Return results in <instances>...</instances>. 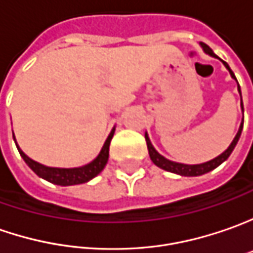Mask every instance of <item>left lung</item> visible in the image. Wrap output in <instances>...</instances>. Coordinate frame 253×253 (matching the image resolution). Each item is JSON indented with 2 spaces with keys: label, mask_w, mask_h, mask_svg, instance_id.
I'll list each match as a JSON object with an SVG mask.
<instances>
[{
  "label": "left lung",
  "mask_w": 253,
  "mask_h": 253,
  "mask_svg": "<svg viewBox=\"0 0 253 253\" xmlns=\"http://www.w3.org/2000/svg\"><path fill=\"white\" fill-rule=\"evenodd\" d=\"M202 47L205 50L207 54H210V56L217 57L213 53V50L209 47L207 44L205 43H202ZM224 63V61H222ZM224 66L227 67V70L230 71L231 77L234 78V80H237L235 78V75L234 73L231 71V68L228 67L227 63H224ZM238 91L241 93L240 89V85H238ZM241 106H242V110H244V105L241 103ZM242 127H244V120H242V123H241L240 130H238V133L235 135V138L232 140V143L231 145L221 154V155H218L217 158H214L211 161L205 162V164H199V165H186V164H179V162H173L169 161V160H167V158H164L161 154H158L155 151V148L153 147V144L150 141V138H148V135L145 134V141H147V148H148V154H150V158H151V161L157 165V167H160L161 169L168 170V172H172V173H178V175H182V176H199V175H203V173H207V172H210V170H213L214 168H217L218 165H221L222 162L225 161L228 157L232 153V150L235 148V145L238 143V140H240L241 137V131H242Z\"/></svg>",
  "instance_id": "1"
}]
</instances>
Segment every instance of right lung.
I'll list each match as a JSON object with an SVG mask.
<instances>
[{
  "label": "right lung",
  "instance_id": "add662e5",
  "mask_svg": "<svg viewBox=\"0 0 253 253\" xmlns=\"http://www.w3.org/2000/svg\"><path fill=\"white\" fill-rule=\"evenodd\" d=\"M113 133H115V128L110 131L109 137L106 138V141L103 144L99 155L93 161L89 162L88 165H84L80 168H50V167H44L39 162L31 160L21 148H18V150H19V154L23 158V161L26 162L29 165V168L40 178L46 179L48 182H51L54 185H60V186L80 185V183H85V182L91 180L92 178H95L100 170L105 168L108 158H109V145Z\"/></svg>",
  "mask_w": 253,
  "mask_h": 253
}]
</instances>
